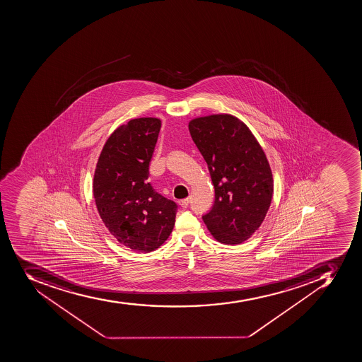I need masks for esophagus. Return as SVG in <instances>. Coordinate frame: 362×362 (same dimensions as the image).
<instances>
[{"instance_id":"obj_1","label":"esophagus","mask_w":362,"mask_h":362,"mask_svg":"<svg viewBox=\"0 0 362 362\" xmlns=\"http://www.w3.org/2000/svg\"><path fill=\"white\" fill-rule=\"evenodd\" d=\"M179 205L183 209H187L189 206V198H185V199L179 200Z\"/></svg>"}]
</instances>
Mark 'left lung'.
I'll return each mask as SVG.
<instances>
[{
  "mask_svg": "<svg viewBox=\"0 0 362 362\" xmlns=\"http://www.w3.org/2000/svg\"><path fill=\"white\" fill-rule=\"evenodd\" d=\"M189 131L214 185V205L204 222L221 244H241L270 207L274 177L268 158L246 124L230 114L194 118Z\"/></svg>",
  "mask_w": 362,
  "mask_h": 362,
  "instance_id": "obj_1",
  "label": "left lung"
}]
</instances>
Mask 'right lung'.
<instances>
[{
  "mask_svg": "<svg viewBox=\"0 0 362 362\" xmlns=\"http://www.w3.org/2000/svg\"><path fill=\"white\" fill-rule=\"evenodd\" d=\"M159 118H134L118 127L101 150L94 170L93 196L109 233L127 248L149 253L170 237L177 204L148 181L158 139Z\"/></svg>",
  "mask_w": 362,
  "mask_h": 362,
  "instance_id": "add662e5",
  "label": "right lung"
}]
</instances>
